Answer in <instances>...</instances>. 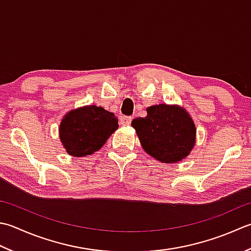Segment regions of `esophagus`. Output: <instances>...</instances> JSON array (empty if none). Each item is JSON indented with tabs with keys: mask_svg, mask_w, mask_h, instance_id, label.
Returning <instances> with one entry per match:
<instances>
[{
	"mask_svg": "<svg viewBox=\"0 0 251 251\" xmlns=\"http://www.w3.org/2000/svg\"><path fill=\"white\" fill-rule=\"evenodd\" d=\"M131 120L132 119L130 116H121L120 123H121V125H123V126H127V125L131 124Z\"/></svg>",
	"mask_w": 251,
	"mask_h": 251,
	"instance_id": "1",
	"label": "esophagus"
}]
</instances>
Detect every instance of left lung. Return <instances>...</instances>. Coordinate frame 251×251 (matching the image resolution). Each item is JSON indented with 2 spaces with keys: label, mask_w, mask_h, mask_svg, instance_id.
Segmentation results:
<instances>
[{
  "label": "left lung",
  "mask_w": 251,
  "mask_h": 251,
  "mask_svg": "<svg viewBox=\"0 0 251 251\" xmlns=\"http://www.w3.org/2000/svg\"><path fill=\"white\" fill-rule=\"evenodd\" d=\"M142 148L162 163H177L196 144V126L188 112L178 105L147 107L146 117L131 122Z\"/></svg>",
  "instance_id": "1"
}]
</instances>
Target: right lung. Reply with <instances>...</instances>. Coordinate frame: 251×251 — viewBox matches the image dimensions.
<instances>
[{"mask_svg": "<svg viewBox=\"0 0 251 251\" xmlns=\"http://www.w3.org/2000/svg\"><path fill=\"white\" fill-rule=\"evenodd\" d=\"M119 128L114 113L101 106L87 105L72 110L60 124V139L68 154L86 156L100 150Z\"/></svg>", "mask_w": 251, "mask_h": 251, "instance_id": "obj_1", "label": "right lung"}]
</instances>
